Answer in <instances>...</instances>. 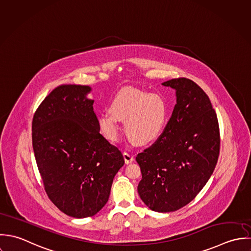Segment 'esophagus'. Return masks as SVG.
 Segmentation results:
<instances>
[{
    "label": "esophagus",
    "instance_id": "34e87169",
    "mask_svg": "<svg viewBox=\"0 0 251 251\" xmlns=\"http://www.w3.org/2000/svg\"><path fill=\"white\" fill-rule=\"evenodd\" d=\"M123 157H124V160H125L126 164H130V163H132L135 160L134 155L132 153H130V152H124L123 153Z\"/></svg>",
    "mask_w": 251,
    "mask_h": 251
}]
</instances>
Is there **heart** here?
<instances>
[{
    "mask_svg": "<svg viewBox=\"0 0 251 251\" xmlns=\"http://www.w3.org/2000/svg\"><path fill=\"white\" fill-rule=\"evenodd\" d=\"M169 112L163 95L124 88L113 98L109 111L99 116L98 124L104 138L115 142L120 132L119 120H125L127 135L140 145H149L162 134L169 120Z\"/></svg>",
    "mask_w": 251,
    "mask_h": 251,
    "instance_id": "obj_1",
    "label": "heart"
}]
</instances>
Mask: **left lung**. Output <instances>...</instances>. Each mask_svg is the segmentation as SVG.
Segmentation results:
<instances>
[{"label": "left lung", "mask_w": 251, "mask_h": 251, "mask_svg": "<svg viewBox=\"0 0 251 251\" xmlns=\"http://www.w3.org/2000/svg\"><path fill=\"white\" fill-rule=\"evenodd\" d=\"M176 89V103L164 132L136 157L142 180L138 192L151 210L175 211L193 200L216 166L220 135L207 95L185 77L162 83Z\"/></svg>", "instance_id": "obj_1"}]
</instances>
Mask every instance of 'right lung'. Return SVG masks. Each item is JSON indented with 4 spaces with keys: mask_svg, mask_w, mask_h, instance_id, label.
<instances>
[{
    "mask_svg": "<svg viewBox=\"0 0 251 251\" xmlns=\"http://www.w3.org/2000/svg\"><path fill=\"white\" fill-rule=\"evenodd\" d=\"M89 86L64 84L42 101L32 122L36 162L46 192L65 214L95 215L109 197L124 165L116 147L100 134Z\"/></svg>",
    "mask_w": 251,
    "mask_h": 251,
    "instance_id": "add662e5",
    "label": "right lung"
}]
</instances>
